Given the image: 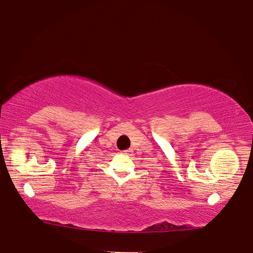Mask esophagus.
<instances>
[{"label":"esophagus","mask_w":253,"mask_h":253,"mask_svg":"<svg viewBox=\"0 0 253 253\" xmlns=\"http://www.w3.org/2000/svg\"><path fill=\"white\" fill-rule=\"evenodd\" d=\"M132 150L131 149H127V150H125V151H122V153L123 154H126V155H131L132 154Z\"/></svg>","instance_id":"obj_1"}]
</instances>
